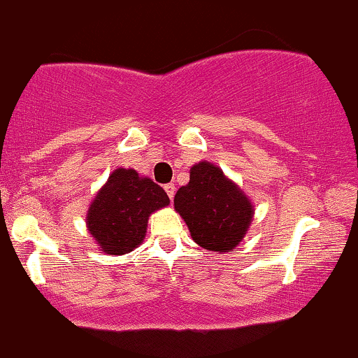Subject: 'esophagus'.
<instances>
[{"instance_id":"esophagus-1","label":"esophagus","mask_w":358,"mask_h":358,"mask_svg":"<svg viewBox=\"0 0 358 358\" xmlns=\"http://www.w3.org/2000/svg\"><path fill=\"white\" fill-rule=\"evenodd\" d=\"M164 189H166V192H167V196H169V199L171 201L174 199V194H176V186H174V184H166V186H164Z\"/></svg>"}]
</instances>
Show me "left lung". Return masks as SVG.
Wrapping results in <instances>:
<instances>
[{"instance_id":"1","label":"left lung","mask_w":358,"mask_h":358,"mask_svg":"<svg viewBox=\"0 0 358 358\" xmlns=\"http://www.w3.org/2000/svg\"><path fill=\"white\" fill-rule=\"evenodd\" d=\"M174 209L194 243L214 253L234 250L255 216V206L243 189L208 161L191 167L189 182L176 192Z\"/></svg>"}]
</instances>
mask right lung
Masks as SVG:
<instances>
[{
    "label": "right lung",
    "mask_w": 358,
    "mask_h": 358,
    "mask_svg": "<svg viewBox=\"0 0 358 358\" xmlns=\"http://www.w3.org/2000/svg\"><path fill=\"white\" fill-rule=\"evenodd\" d=\"M152 179L119 167L99 189L87 211V229L105 255H125L144 241L149 216L169 206Z\"/></svg>",
    "instance_id": "1"
}]
</instances>
